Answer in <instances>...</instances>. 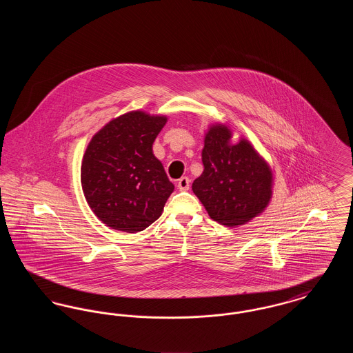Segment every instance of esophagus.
I'll return each mask as SVG.
<instances>
[{
  "mask_svg": "<svg viewBox=\"0 0 353 353\" xmlns=\"http://www.w3.org/2000/svg\"><path fill=\"white\" fill-rule=\"evenodd\" d=\"M189 184H190V180L188 179V177H181L179 181H177V188L180 189V190H188L189 189Z\"/></svg>",
  "mask_w": 353,
  "mask_h": 353,
  "instance_id": "obj_1",
  "label": "esophagus"
}]
</instances>
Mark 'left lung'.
I'll return each mask as SVG.
<instances>
[{"label":"left lung","mask_w":353,"mask_h":353,"mask_svg":"<svg viewBox=\"0 0 353 353\" xmlns=\"http://www.w3.org/2000/svg\"><path fill=\"white\" fill-rule=\"evenodd\" d=\"M232 131L213 124L205 134L203 172L192 185L209 217L221 225H245L259 216L272 196V172L252 143H230Z\"/></svg>","instance_id":"obj_1"}]
</instances>
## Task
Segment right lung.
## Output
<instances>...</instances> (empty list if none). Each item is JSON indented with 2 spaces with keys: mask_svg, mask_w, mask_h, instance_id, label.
Returning <instances> with one entry per match:
<instances>
[{
  "mask_svg": "<svg viewBox=\"0 0 353 353\" xmlns=\"http://www.w3.org/2000/svg\"><path fill=\"white\" fill-rule=\"evenodd\" d=\"M168 118L131 111L92 136L81 168L84 197L108 228L137 233L159 219L174 185L152 151Z\"/></svg>",
  "mask_w": 353,
  "mask_h": 353,
  "instance_id": "right-lung-1",
  "label": "right lung"
}]
</instances>
